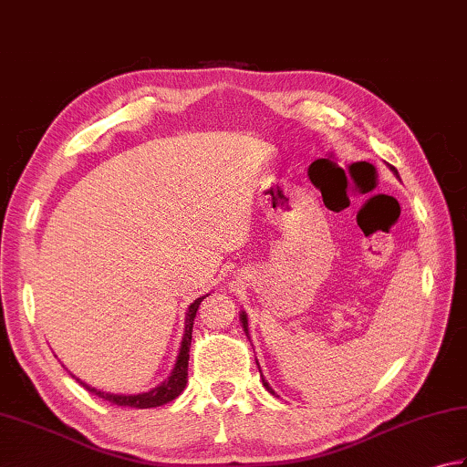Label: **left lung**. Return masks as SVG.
I'll list each match as a JSON object with an SVG mask.
<instances>
[{
    "label": "left lung",
    "instance_id": "8db88e82",
    "mask_svg": "<svg viewBox=\"0 0 467 467\" xmlns=\"http://www.w3.org/2000/svg\"><path fill=\"white\" fill-rule=\"evenodd\" d=\"M392 171H394V169H392ZM394 172H397V171H394ZM397 174H399V172H397ZM242 323H244V329H245V325H248V321H245V315H242ZM245 331H248V329H245ZM262 382H264V386H266V390H270V392H272V389L268 386V382L264 380V378H262Z\"/></svg>",
    "mask_w": 467,
    "mask_h": 467
}]
</instances>
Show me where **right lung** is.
I'll list each match as a JSON object with an SVG mask.
<instances>
[{
	"label": "right lung",
	"instance_id": "1",
	"mask_svg": "<svg viewBox=\"0 0 467 467\" xmlns=\"http://www.w3.org/2000/svg\"><path fill=\"white\" fill-rule=\"evenodd\" d=\"M205 296L197 298L195 303L189 306L187 313V325H184V336L181 343V351L177 358V364H174V370L169 376V380H164L161 386H156L154 390L144 392V394H131V397H126V394H109V392H101L97 389H91V386L83 384L87 390L93 392L95 397L109 400L118 407H131V409H154V407H162V404L171 402L179 397V394L184 390L187 386V376H189V351H191V339H192V323H195V317L199 311V305Z\"/></svg>",
	"mask_w": 467,
	"mask_h": 467
}]
</instances>
